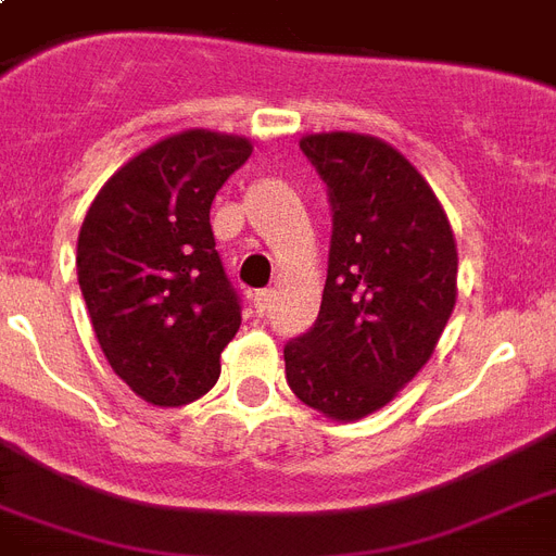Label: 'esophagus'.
I'll use <instances>...</instances> for the list:
<instances>
[{
  "mask_svg": "<svg viewBox=\"0 0 556 556\" xmlns=\"http://www.w3.org/2000/svg\"><path fill=\"white\" fill-rule=\"evenodd\" d=\"M251 300H253V312L260 314V317H268L270 308H274V291H256Z\"/></svg>",
  "mask_w": 556,
  "mask_h": 556,
  "instance_id": "obj_1",
  "label": "esophagus"
}]
</instances>
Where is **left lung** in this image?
<instances>
[{"instance_id": "left-lung-1", "label": "left lung", "mask_w": 556, "mask_h": 556, "mask_svg": "<svg viewBox=\"0 0 556 556\" xmlns=\"http://www.w3.org/2000/svg\"><path fill=\"white\" fill-rule=\"evenodd\" d=\"M331 204L317 320L286 343L288 387L334 421L389 404L418 375L456 305L458 253L421 173L369 135H305Z\"/></svg>"}]
</instances>
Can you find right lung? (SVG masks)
Listing matches in <instances>:
<instances>
[{
  "label": "right lung",
  "mask_w": 556,
  "mask_h": 556,
  "mask_svg": "<svg viewBox=\"0 0 556 556\" xmlns=\"http://www.w3.org/2000/svg\"><path fill=\"white\" fill-rule=\"evenodd\" d=\"M251 150L204 129L164 138L117 169L83 218L77 279L91 329L117 378L155 406L204 395L242 323L210 204Z\"/></svg>",
  "instance_id": "1"
}]
</instances>
